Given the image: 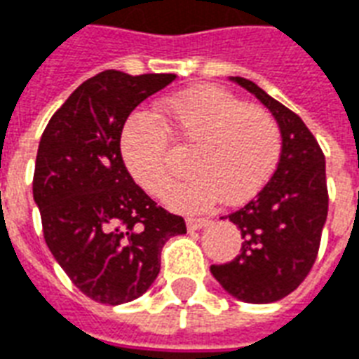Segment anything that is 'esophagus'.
Masks as SVG:
<instances>
[{
	"mask_svg": "<svg viewBox=\"0 0 359 359\" xmlns=\"http://www.w3.org/2000/svg\"><path fill=\"white\" fill-rule=\"evenodd\" d=\"M185 223H187V229H189V231H198V229L206 227L210 221L206 219V217H187Z\"/></svg>",
	"mask_w": 359,
	"mask_h": 359,
	"instance_id": "esophagus-1",
	"label": "esophagus"
}]
</instances>
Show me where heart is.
<instances>
[{
	"instance_id": "1",
	"label": "heart",
	"mask_w": 359,
	"mask_h": 359,
	"mask_svg": "<svg viewBox=\"0 0 359 359\" xmlns=\"http://www.w3.org/2000/svg\"><path fill=\"white\" fill-rule=\"evenodd\" d=\"M157 118L136 113L121 132V157L128 174L153 196H163L172 177V145L193 147L187 180L166 195L172 208L198 212L223 196L241 204L271 180L282 155V130L265 107L250 106L225 88L198 87L166 100ZM169 132L166 133L165 130Z\"/></svg>"
}]
</instances>
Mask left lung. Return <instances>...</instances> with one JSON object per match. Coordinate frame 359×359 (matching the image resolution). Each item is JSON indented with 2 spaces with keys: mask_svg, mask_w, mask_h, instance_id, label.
<instances>
[{
  "mask_svg": "<svg viewBox=\"0 0 359 359\" xmlns=\"http://www.w3.org/2000/svg\"><path fill=\"white\" fill-rule=\"evenodd\" d=\"M234 81L265 104L282 130L278 166L263 189L227 217L242 234L241 253L210 271L244 303H274L295 292L318 257L330 195L325 157L303 118L244 77Z\"/></svg>",
  "mask_w": 359,
  "mask_h": 359,
  "instance_id": "8db88e82",
  "label": "left lung"
}]
</instances>
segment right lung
Returning <instances> with one entry per match:
<instances>
[{
	"label": "right lung",
	"instance_id": "right-lung-1",
	"mask_svg": "<svg viewBox=\"0 0 359 359\" xmlns=\"http://www.w3.org/2000/svg\"><path fill=\"white\" fill-rule=\"evenodd\" d=\"M174 79L106 69L75 88L43 130L34 172L43 236L75 287L96 303L138 299L157 278L166 241L187 233L182 215L157 206L121 157L132 109Z\"/></svg>",
	"mask_w": 359,
	"mask_h": 359
}]
</instances>
